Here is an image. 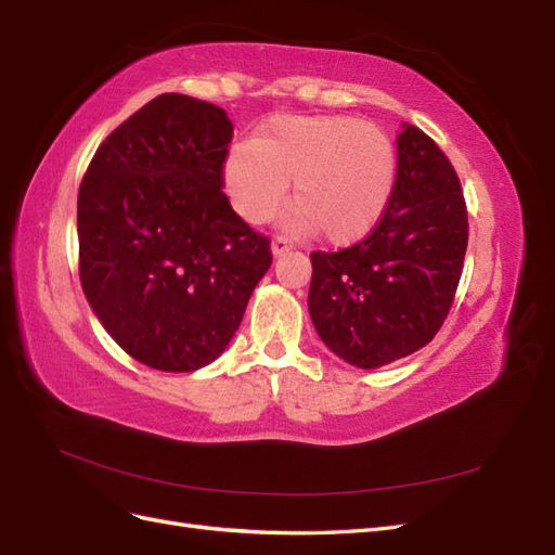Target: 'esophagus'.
Wrapping results in <instances>:
<instances>
[{
    "label": "esophagus",
    "mask_w": 555,
    "mask_h": 555,
    "mask_svg": "<svg viewBox=\"0 0 555 555\" xmlns=\"http://www.w3.org/2000/svg\"><path fill=\"white\" fill-rule=\"evenodd\" d=\"M292 247H294V245H292L287 238H282V236H278V238L271 243V251H273L275 259L282 257V255H287V251H289Z\"/></svg>",
    "instance_id": "34e87169"
}]
</instances>
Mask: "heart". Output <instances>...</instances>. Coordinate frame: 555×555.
Listing matches in <instances>:
<instances>
[{"label": "heart", "mask_w": 555, "mask_h": 555, "mask_svg": "<svg viewBox=\"0 0 555 555\" xmlns=\"http://www.w3.org/2000/svg\"><path fill=\"white\" fill-rule=\"evenodd\" d=\"M398 153L382 127L349 115L273 117L251 143L231 145L224 192L247 224L284 206L294 182V233H324L335 247L371 236L396 190Z\"/></svg>", "instance_id": "obj_1"}]
</instances>
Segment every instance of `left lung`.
I'll return each instance as SVG.
<instances>
[{
    "label": "left lung",
    "mask_w": 555,
    "mask_h": 555,
    "mask_svg": "<svg viewBox=\"0 0 555 555\" xmlns=\"http://www.w3.org/2000/svg\"><path fill=\"white\" fill-rule=\"evenodd\" d=\"M396 190L365 241L312 251L308 310L324 345L375 371L414 354L440 331L463 273L467 210L461 182L422 129L398 133Z\"/></svg>",
    "instance_id": "8db88e82"
}]
</instances>
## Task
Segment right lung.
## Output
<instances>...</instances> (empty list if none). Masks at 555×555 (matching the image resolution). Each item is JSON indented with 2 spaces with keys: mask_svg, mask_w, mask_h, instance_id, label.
Wrapping results in <instances>:
<instances>
[{
  "mask_svg": "<svg viewBox=\"0 0 555 555\" xmlns=\"http://www.w3.org/2000/svg\"><path fill=\"white\" fill-rule=\"evenodd\" d=\"M224 108L159 94L99 145L78 192L80 284L131 359L164 373L212 363L271 268V243L233 212Z\"/></svg>",
  "mask_w": 555,
  "mask_h": 555,
  "instance_id": "obj_1",
  "label": "right lung"
}]
</instances>
